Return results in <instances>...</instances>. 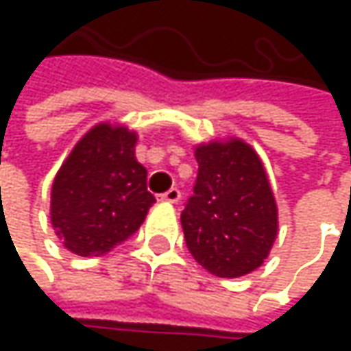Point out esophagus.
<instances>
[{"label":"esophagus","mask_w":351,"mask_h":351,"mask_svg":"<svg viewBox=\"0 0 351 351\" xmlns=\"http://www.w3.org/2000/svg\"><path fill=\"white\" fill-rule=\"evenodd\" d=\"M160 199H162V201H167V203H178V199H180V191H178L176 186H173V189H169L167 193H162V195H160Z\"/></svg>","instance_id":"1"}]
</instances>
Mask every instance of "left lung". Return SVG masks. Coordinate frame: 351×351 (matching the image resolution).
<instances>
[{"label":"left lung","instance_id":"obj_1","mask_svg":"<svg viewBox=\"0 0 351 351\" xmlns=\"http://www.w3.org/2000/svg\"><path fill=\"white\" fill-rule=\"evenodd\" d=\"M199 165L180 223L193 258L211 274L238 278L262 266L278 232L262 160L234 138L195 148Z\"/></svg>","mask_w":351,"mask_h":351}]
</instances>
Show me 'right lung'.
<instances>
[{"label":"right lung","mask_w":351,"mask_h":351,"mask_svg":"<svg viewBox=\"0 0 351 351\" xmlns=\"http://www.w3.org/2000/svg\"><path fill=\"white\" fill-rule=\"evenodd\" d=\"M136 132L99 123L73 148L52 182L50 221L79 256H104L144 223L156 203L136 160Z\"/></svg>","instance_id":"1"}]
</instances>
